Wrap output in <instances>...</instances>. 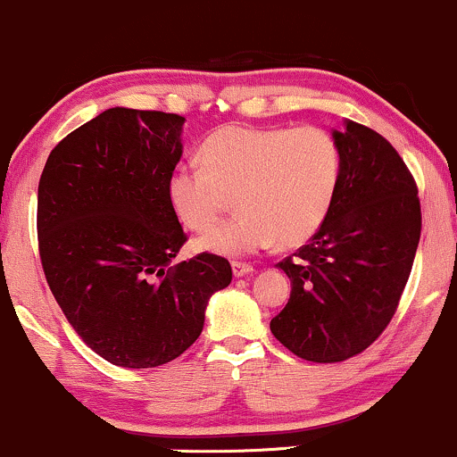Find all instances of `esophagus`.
Masks as SVG:
<instances>
[{"mask_svg": "<svg viewBox=\"0 0 457 457\" xmlns=\"http://www.w3.org/2000/svg\"><path fill=\"white\" fill-rule=\"evenodd\" d=\"M250 273H254V267L248 265V262H239V261L233 262V276H235V278L250 276Z\"/></svg>", "mask_w": 457, "mask_h": 457, "instance_id": "esophagus-1", "label": "esophagus"}]
</instances>
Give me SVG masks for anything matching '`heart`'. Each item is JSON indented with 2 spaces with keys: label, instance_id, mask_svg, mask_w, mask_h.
<instances>
[{
  "label": "heart",
  "instance_id": "heart-1",
  "mask_svg": "<svg viewBox=\"0 0 457 457\" xmlns=\"http://www.w3.org/2000/svg\"><path fill=\"white\" fill-rule=\"evenodd\" d=\"M201 162L177 166L166 198L181 227L203 233L235 196L239 216L196 244L224 256L305 244L329 216L342 179L340 143L320 126H224L201 145Z\"/></svg>",
  "mask_w": 457,
  "mask_h": 457
}]
</instances>
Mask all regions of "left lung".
Returning a JSON list of instances; mask_svg holds the SVG:
<instances>
[{
	"instance_id": "8db88e82",
	"label": "left lung",
	"mask_w": 457,
	"mask_h": 457,
	"mask_svg": "<svg viewBox=\"0 0 457 457\" xmlns=\"http://www.w3.org/2000/svg\"><path fill=\"white\" fill-rule=\"evenodd\" d=\"M342 179L314 237L278 262L291 299L271 334L305 361L355 357L383 334L409 282L421 237L417 184L391 143L351 120L334 130Z\"/></svg>"
}]
</instances>
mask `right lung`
<instances>
[{
	"label": "right lung",
	"instance_id": "right-lung-1",
	"mask_svg": "<svg viewBox=\"0 0 457 457\" xmlns=\"http://www.w3.org/2000/svg\"><path fill=\"white\" fill-rule=\"evenodd\" d=\"M184 117L115 106L48 155L37 184V248L53 297L91 351L112 366L155 368L196 342L227 259L170 267L186 244L166 181Z\"/></svg>",
	"mask_w": 457,
	"mask_h": 457
}]
</instances>
